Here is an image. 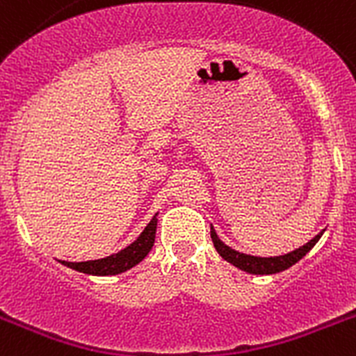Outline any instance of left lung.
<instances>
[{"label":"left lung","mask_w":356,"mask_h":356,"mask_svg":"<svg viewBox=\"0 0 356 356\" xmlns=\"http://www.w3.org/2000/svg\"><path fill=\"white\" fill-rule=\"evenodd\" d=\"M323 234H325V229L321 234H317L312 241H308L305 246H300L298 250L291 251V253L280 254V257H253V254L241 253V251L226 246L225 242L219 238V235H217L216 228L210 225V237H212L213 248L217 250V253L221 254L226 262H229L232 266L241 269V271L250 273V275H276V273L285 271V269L294 266L296 262H300L305 254L316 246Z\"/></svg>","instance_id":"8db88e82"}]
</instances>
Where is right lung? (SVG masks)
Segmentation results:
<instances>
[{
    "label": "right lung",
    "instance_id": "obj_1",
    "mask_svg": "<svg viewBox=\"0 0 356 356\" xmlns=\"http://www.w3.org/2000/svg\"><path fill=\"white\" fill-rule=\"evenodd\" d=\"M156 222H159V212L151 217V221L147 222L146 228L143 229V234L135 238L130 246L118 251V253L110 254V257H105V259L87 260V262H67V260H58V262H60L62 266H67L69 269H74V271L78 273H85V275H121V273L128 271V269H131V267H135L137 264L143 262V260L146 259V254L149 253L153 244H155Z\"/></svg>",
    "mask_w": 356,
    "mask_h": 356
}]
</instances>
